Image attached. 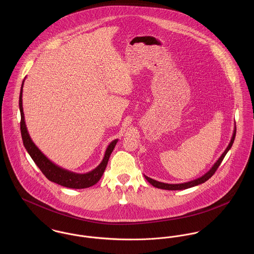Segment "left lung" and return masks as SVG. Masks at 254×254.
<instances>
[{"instance_id":"obj_1","label":"left lung","mask_w":254,"mask_h":254,"mask_svg":"<svg viewBox=\"0 0 254 254\" xmlns=\"http://www.w3.org/2000/svg\"><path fill=\"white\" fill-rule=\"evenodd\" d=\"M236 131H237V128L235 127L234 129V133H233V137L231 139V142L229 145L227 146V148L225 149V151L222 153V155L219 157L217 161L214 163V165L212 166V168L207 172L205 173L203 176L195 179V180H192V181L187 182V183H182V184H166V183H161V182L155 181L151 178H148L147 176H145V178L147 180V182L149 184H151L153 187L157 188V189H162V190H185V189H189V188H191V187H194V186H197L199 184H202L204 182L207 181L209 178H211L213 176V174L216 172L218 167L220 166L222 160L224 159L225 155L227 154V152L229 151V149L232 147L233 143L235 141V138H236Z\"/></svg>"}]
</instances>
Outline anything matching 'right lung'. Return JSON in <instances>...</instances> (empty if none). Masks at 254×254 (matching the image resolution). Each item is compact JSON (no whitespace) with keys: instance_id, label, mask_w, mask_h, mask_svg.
<instances>
[{"instance_id":"add662e5","label":"right lung","mask_w":254,"mask_h":254,"mask_svg":"<svg viewBox=\"0 0 254 254\" xmlns=\"http://www.w3.org/2000/svg\"><path fill=\"white\" fill-rule=\"evenodd\" d=\"M24 82V80H23ZM23 82L21 85L20 89V95H19V109H20V115H21V120H20V131H21V137L23 141V145L25 146L27 152L30 154L31 158L34 160L36 163L37 166L40 168L42 173L46 176L51 182L57 183L61 186L70 188V189H85L94 186L100 181L102 178L108 162H109V156L114 148V146L117 143V139L112 141L109 144L104 159L100 163L98 167H96L94 170L85 173V174H78L74 173L71 171L65 170L55 163H53L46 155L43 154V152L37 147L36 145L32 142L26 125H25V120H24V113H23V108H22V87H23Z\"/></svg>"}]
</instances>
